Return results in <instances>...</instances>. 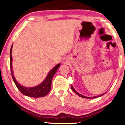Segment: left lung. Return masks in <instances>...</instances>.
<instances>
[{"instance_id":"obj_1","label":"left lung","mask_w":125,"mask_h":125,"mask_svg":"<svg viewBox=\"0 0 125 125\" xmlns=\"http://www.w3.org/2000/svg\"><path fill=\"white\" fill-rule=\"evenodd\" d=\"M71 88H72V89L73 91L74 92H75V93H76V94H77L78 95H79L80 97H83V98H88V99H90V98H97V97H101V96H102V95H104L106 93V92H105V93H103V94H102L99 95H96V96H94V97H86V96H85V95H83L81 94H80L79 93H78V92H77L76 90H75V89H74V88H73V86H72V85H71Z\"/></svg>"}]
</instances>
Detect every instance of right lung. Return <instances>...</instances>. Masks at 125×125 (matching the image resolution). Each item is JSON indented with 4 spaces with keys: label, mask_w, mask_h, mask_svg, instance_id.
Listing matches in <instances>:
<instances>
[{
    "label": "right lung",
    "mask_w": 125,
    "mask_h": 125,
    "mask_svg": "<svg viewBox=\"0 0 125 125\" xmlns=\"http://www.w3.org/2000/svg\"><path fill=\"white\" fill-rule=\"evenodd\" d=\"M12 45L11 46L10 49V66H11V72L12 77L14 83L20 90V92L24 95L28 97H34V98H38V97H42L47 95L51 90V85H52V81L53 77L57 72V69L60 66V63L56 65L52 68L49 72L44 81L41 83L37 86L33 87H25L22 86L15 79L14 75H13L12 66Z\"/></svg>",
    "instance_id": "add662e5"
}]
</instances>
